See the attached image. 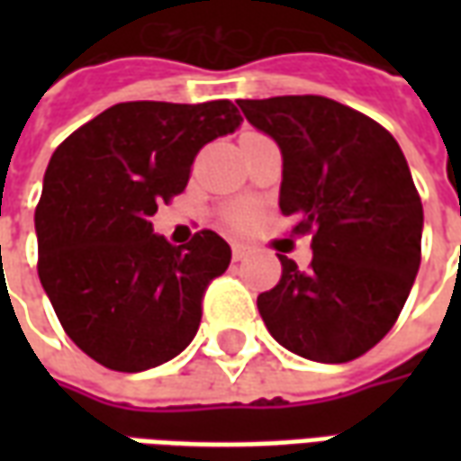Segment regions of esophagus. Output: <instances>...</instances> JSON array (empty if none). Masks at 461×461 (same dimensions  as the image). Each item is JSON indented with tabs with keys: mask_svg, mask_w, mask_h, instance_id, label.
Masks as SVG:
<instances>
[{
	"mask_svg": "<svg viewBox=\"0 0 461 461\" xmlns=\"http://www.w3.org/2000/svg\"><path fill=\"white\" fill-rule=\"evenodd\" d=\"M249 254H251V247H247V244H231V257H234V261L247 259Z\"/></svg>",
	"mask_w": 461,
	"mask_h": 461,
	"instance_id": "obj_1",
	"label": "esophagus"
}]
</instances>
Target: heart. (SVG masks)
<instances>
[{
    "label": "heart",
    "mask_w": 461,
    "mask_h": 461,
    "mask_svg": "<svg viewBox=\"0 0 461 461\" xmlns=\"http://www.w3.org/2000/svg\"><path fill=\"white\" fill-rule=\"evenodd\" d=\"M257 204L254 202H237V204H231L230 210H227V221H230L231 227H240V230H244V227H249V224H254V220H257Z\"/></svg>",
    "instance_id": "b5f03b06"
}]
</instances>
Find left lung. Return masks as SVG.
<instances>
[{"mask_svg": "<svg viewBox=\"0 0 461 461\" xmlns=\"http://www.w3.org/2000/svg\"><path fill=\"white\" fill-rule=\"evenodd\" d=\"M279 142V207L313 234L309 269L279 254L281 279L257 299L281 346L348 363L385 339L415 284L422 202L397 140L367 115L323 95L237 101Z\"/></svg>", "mask_w": 461, "mask_h": 461, "instance_id": "1", "label": "left lung"}]
</instances>
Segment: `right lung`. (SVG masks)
<instances>
[{"label":"right lung","instance_id":"obj_1","mask_svg":"<svg viewBox=\"0 0 461 461\" xmlns=\"http://www.w3.org/2000/svg\"><path fill=\"white\" fill-rule=\"evenodd\" d=\"M231 101L115 104L66 138L36 204L39 279L66 336L95 363L140 373L190 346L202 299L231 249L200 230L185 247L152 234L197 152L234 132Z\"/></svg>","mask_w":461,"mask_h":461}]
</instances>
